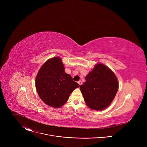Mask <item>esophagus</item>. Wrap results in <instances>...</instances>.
I'll return each instance as SVG.
<instances>
[{
	"mask_svg": "<svg viewBox=\"0 0 147 147\" xmlns=\"http://www.w3.org/2000/svg\"><path fill=\"white\" fill-rule=\"evenodd\" d=\"M78 84L80 86H81L82 84V81H78Z\"/></svg>",
	"mask_w": 147,
	"mask_h": 147,
	"instance_id": "obj_1",
	"label": "esophagus"
}]
</instances>
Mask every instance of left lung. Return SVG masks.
<instances>
[{"mask_svg": "<svg viewBox=\"0 0 147 147\" xmlns=\"http://www.w3.org/2000/svg\"><path fill=\"white\" fill-rule=\"evenodd\" d=\"M80 90L87 106L92 110L100 111L111 103L119 88L114 73L103 64H98L86 77Z\"/></svg>", "mask_w": 147, "mask_h": 147, "instance_id": "8db88e82", "label": "left lung"}]
</instances>
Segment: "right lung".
Here are the masks:
<instances>
[{
  "mask_svg": "<svg viewBox=\"0 0 147 147\" xmlns=\"http://www.w3.org/2000/svg\"><path fill=\"white\" fill-rule=\"evenodd\" d=\"M37 92L48 105L53 108L62 107L73 91L80 85L65 71L60 57L52 58L42 65L35 80Z\"/></svg>",
  "mask_w": 147,
  "mask_h": 147,
  "instance_id": "add662e5",
  "label": "right lung"
}]
</instances>
